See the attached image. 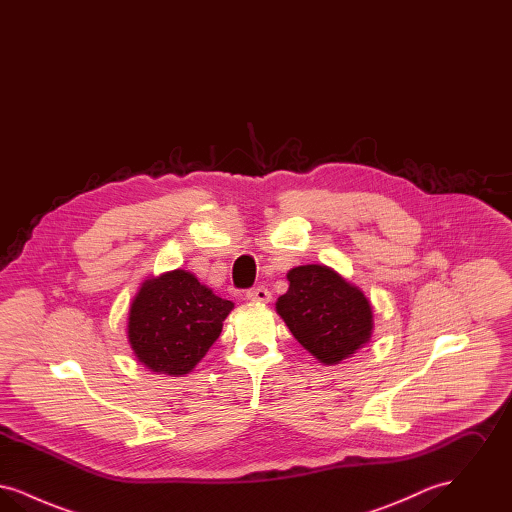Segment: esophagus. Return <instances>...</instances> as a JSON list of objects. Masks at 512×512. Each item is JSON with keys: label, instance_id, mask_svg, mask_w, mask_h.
<instances>
[{"label": "esophagus", "instance_id": "esophagus-1", "mask_svg": "<svg viewBox=\"0 0 512 512\" xmlns=\"http://www.w3.org/2000/svg\"><path fill=\"white\" fill-rule=\"evenodd\" d=\"M245 297L249 299V301H253V303H268L270 301V292H268L265 286H257V288H253V290H249V292L245 293Z\"/></svg>", "mask_w": 512, "mask_h": 512}]
</instances>
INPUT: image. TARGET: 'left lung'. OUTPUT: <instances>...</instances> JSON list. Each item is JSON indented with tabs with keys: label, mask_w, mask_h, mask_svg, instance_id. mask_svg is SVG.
I'll list each match as a JSON object with an SVG mask.
<instances>
[{
	"label": "left lung",
	"mask_w": 512,
	"mask_h": 512,
	"mask_svg": "<svg viewBox=\"0 0 512 512\" xmlns=\"http://www.w3.org/2000/svg\"><path fill=\"white\" fill-rule=\"evenodd\" d=\"M290 288L276 301L293 338L324 365H338L372 338V305L334 268L303 265L288 272Z\"/></svg>",
	"instance_id": "8db88e82"
}]
</instances>
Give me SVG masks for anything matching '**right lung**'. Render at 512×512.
<instances>
[{
    "mask_svg": "<svg viewBox=\"0 0 512 512\" xmlns=\"http://www.w3.org/2000/svg\"><path fill=\"white\" fill-rule=\"evenodd\" d=\"M234 303L182 268L144 280L128 311V343L157 374H188L211 349Z\"/></svg>",
    "mask_w": 512,
    "mask_h": 512,
    "instance_id": "1",
    "label": "right lung"
}]
</instances>
